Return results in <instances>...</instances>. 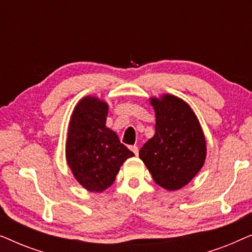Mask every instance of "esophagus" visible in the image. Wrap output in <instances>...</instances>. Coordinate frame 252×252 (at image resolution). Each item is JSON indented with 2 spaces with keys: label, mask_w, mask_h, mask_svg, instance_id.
Wrapping results in <instances>:
<instances>
[{
  "label": "esophagus",
  "mask_w": 252,
  "mask_h": 252,
  "mask_svg": "<svg viewBox=\"0 0 252 252\" xmlns=\"http://www.w3.org/2000/svg\"><path fill=\"white\" fill-rule=\"evenodd\" d=\"M129 149L132 150L133 153L136 155V156H137V155H139V148H137L136 146H130V147H129Z\"/></svg>",
  "instance_id": "1"
}]
</instances>
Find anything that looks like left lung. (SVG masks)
I'll return each instance as SVG.
<instances>
[{"mask_svg":"<svg viewBox=\"0 0 252 252\" xmlns=\"http://www.w3.org/2000/svg\"><path fill=\"white\" fill-rule=\"evenodd\" d=\"M150 104L156 115L155 135L143 144L139 156L158 186L178 190L204 165V132L190 105L178 96H154Z\"/></svg>","mask_w":252,"mask_h":252,"instance_id":"left-lung-1","label":"left lung"}]
</instances>
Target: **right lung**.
Wrapping results in <instances>:
<instances>
[{"label":"right lung","instance_id":"right-lung-1","mask_svg":"<svg viewBox=\"0 0 252 252\" xmlns=\"http://www.w3.org/2000/svg\"><path fill=\"white\" fill-rule=\"evenodd\" d=\"M109 105L96 96H85L74 106L65 144L66 163L86 190L102 192L116 180L126 159L134 154L105 126Z\"/></svg>","mask_w":252,"mask_h":252}]
</instances>
